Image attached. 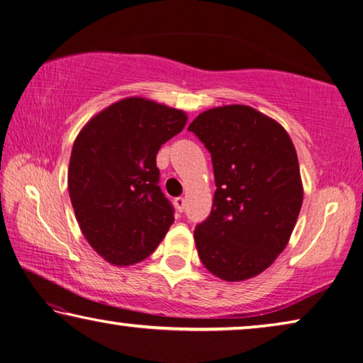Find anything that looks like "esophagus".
I'll use <instances>...</instances> for the list:
<instances>
[{
    "instance_id": "1",
    "label": "esophagus",
    "mask_w": 363,
    "mask_h": 363,
    "mask_svg": "<svg viewBox=\"0 0 363 363\" xmlns=\"http://www.w3.org/2000/svg\"><path fill=\"white\" fill-rule=\"evenodd\" d=\"M174 206H176L177 211L182 213L184 208H186V200H184L182 196H177V199H174Z\"/></svg>"
}]
</instances>
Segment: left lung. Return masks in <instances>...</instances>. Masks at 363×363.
<instances>
[{
  "instance_id": "left-lung-1",
  "label": "left lung",
  "mask_w": 363,
  "mask_h": 363,
  "mask_svg": "<svg viewBox=\"0 0 363 363\" xmlns=\"http://www.w3.org/2000/svg\"><path fill=\"white\" fill-rule=\"evenodd\" d=\"M187 130L211 153L216 182L210 216L194 232L200 259L225 281L255 277L284 251L303 205L291 139L248 106L206 110Z\"/></svg>"
}]
</instances>
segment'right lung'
<instances>
[{"label": "right lung", "instance_id": "right-lung-1", "mask_svg": "<svg viewBox=\"0 0 363 363\" xmlns=\"http://www.w3.org/2000/svg\"><path fill=\"white\" fill-rule=\"evenodd\" d=\"M187 115L128 97L86 123L72 149L69 192L86 240L115 266L150 256L174 220L158 186L157 153Z\"/></svg>", "mask_w": 363, "mask_h": 363}]
</instances>
